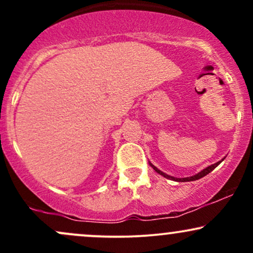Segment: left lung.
Returning a JSON list of instances; mask_svg holds the SVG:
<instances>
[{
    "mask_svg": "<svg viewBox=\"0 0 253 253\" xmlns=\"http://www.w3.org/2000/svg\"><path fill=\"white\" fill-rule=\"evenodd\" d=\"M222 161H223V159H221V161H219V162H216V163H214V164L210 165V167L205 168V169L200 171V172H197L196 175L190 176V177H183V178H177V177H173V176L168 175V173H165V172H163V171L159 170L158 168H156L155 165H153L152 163H151V162H149V164L151 165V167H152V169L155 170L157 173H159V175H162L163 177H165V178H168V179H172V181H176V182H191V181H196V179H200V178H202V177H205L206 175H208V173L211 172V171H213L214 169H215V168L217 167V165H219L220 163H221Z\"/></svg>",
    "mask_w": 253,
    "mask_h": 253,
    "instance_id": "1",
    "label": "left lung"
}]
</instances>
